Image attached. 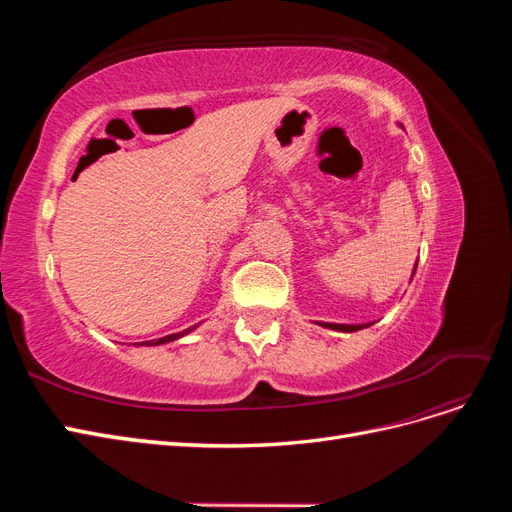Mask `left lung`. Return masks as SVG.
<instances>
[{
	"instance_id": "1",
	"label": "left lung",
	"mask_w": 512,
	"mask_h": 512,
	"mask_svg": "<svg viewBox=\"0 0 512 512\" xmlns=\"http://www.w3.org/2000/svg\"><path fill=\"white\" fill-rule=\"evenodd\" d=\"M414 271H416V267H414ZM322 327H329V329H333V331H344V333H352V331H359V329H363V327H369V324H322Z\"/></svg>"
}]
</instances>
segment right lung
<instances>
[{
  "label": "right lung",
  "instance_id": "obj_1",
  "mask_svg": "<svg viewBox=\"0 0 512 512\" xmlns=\"http://www.w3.org/2000/svg\"><path fill=\"white\" fill-rule=\"evenodd\" d=\"M192 329H185L183 333H173V335H166V337H160V339H151V342H143L145 346H160V344H166V342H175V339L183 337L185 333H190Z\"/></svg>",
  "mask_w": 512,
  "mask_h": 512
}]
</instances>
